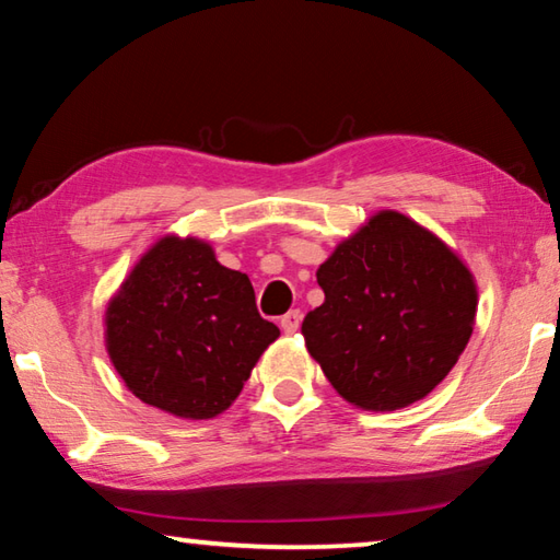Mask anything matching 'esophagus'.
Segmentation results:
<instances>
[{
  "mask_svg": "<svg viewBox=\"0 0 560 560\" xmlns=\"http://www.w3.org/2000/svg\"><path fill=\"white\" fill-rule=\"evenodd\" d=\"M299 326H301V311H289V314L281 316V330L287 336L296 334Z\"/></svg>",
  "mask_w": 560,
  "mask_h": 560,
  "instance_id": "34e87169",
  "label": "esophagus"
}]
</instances>
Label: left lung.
I'll return each instance as SVG.
<instances>
[{"mask_svg":"<svg viewBox=\"0 0 560 560\" xmlns=\"http://www.w3.org/2000/svg\"><path fill=\"white\" fill-rule=\"evenodd\" d=\"M326 299L301 324L346 402L393 412L428 397L467 348L479 291L457 252L395 210L368 217L316 271Z\"/></svg>","mask_w":560,"mask_h":560,"instance_id":"1","label":"left lung"}]
</instances>
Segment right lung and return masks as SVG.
Segmentation results:
<instances>
[{
  "label": "right lung",
  "mask_w": 560,
  "mask_h": 560,
  "mask_svg": "<svg viewBox=\"0 0 560 560\" xmlns=\"http://www.w3.org/2000/svg\"><path fill=\"white\" fill-rule=\"evenodd\" d=\"M103 338L128 390L183 420L222 415L279 328L264 320L246 273L210 242L165 234L113 293Z\"/></svg>",
  "instance_id": "right-lung-1"
}]
</instances>
